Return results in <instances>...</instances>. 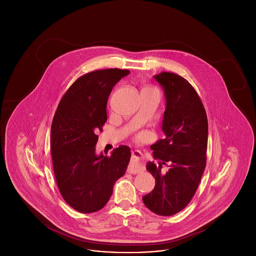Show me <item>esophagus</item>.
Instances as JSON below:
<instances>
[{"label": "esophagus", "instance_id": "obj_1", "mask_svg": "<svg viewBox=\"0 0 256 256\" xmlns=\"http://www.w3.org/2000/svg\"><path fill=\"white\" fill-rule=\"evenodd\" d=\"M132 156V163L128 166V172L130 174H139L143 170L142 163H141V160L143 158V154L139 150H134Z\"/></svg>", "mask_w": 256, "mask_h": 256}]
</instances>
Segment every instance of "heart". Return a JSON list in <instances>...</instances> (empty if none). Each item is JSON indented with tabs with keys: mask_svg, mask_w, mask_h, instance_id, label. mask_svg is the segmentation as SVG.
I'll use <instances>...</instances> for the list:
<instances>
[{
	"mask_svg": "<svg viewBox=\"0 0 256 256\" xmlns=\"http://www.w3.org/2000/svg\"><path fill=\"white\" fill-rule=\"evenodd\" d=\"M143 137H144V134H139V135H138V136H137V138H138V139H142V138H143Z\"/></svg>",
	"mask_w": 256,
	"mask_h": 256,
	"instance_id": "b5f03b06",
	"label": "heart"
}]
</instances>
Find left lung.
<instances>
[{"mask_svg":"<svg viewBox=\"0 0 256 256\" xmlns=\"http://www.w3.org/2000/svg\"><path fill=\"white\" fill-rule=\"evenodd\" d=\"M154 78L166 98L162 122L165 136L150 146L154 158L161 163L146 164L156 186L143 202L154 213L172 216L190 202L200 182L206 166L208 122L200 98L184 78L169 72ZM162 164L170 167L166 173L162 172Z\"/></svg>","mask_w":256,"mask_h":256,"instance_id":"left-lung-1","label":"left lung"}]
</instances>
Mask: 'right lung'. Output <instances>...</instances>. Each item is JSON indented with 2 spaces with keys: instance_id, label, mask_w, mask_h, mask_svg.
<instances>
[{
  "instance_id": "add662e5",
  "label": "right lung",
  "mask_w": 256,
  "mask_h": 256,
  "mask_svg": "<svg viewBox=\"0 0 256 256\" xmlns=\"http://www.w3.org/2000/svg\"><path fill=\"white\" fill-rule=\"evenodd\" d=\"M128 70L102 69L78 78L60 102L50 128V154L58 187L64 200L80 213L100 210L130 159L128 146L110 156L95 152L98 132L108 120L112 88Z\"/></svg>"
}]
</instances>
